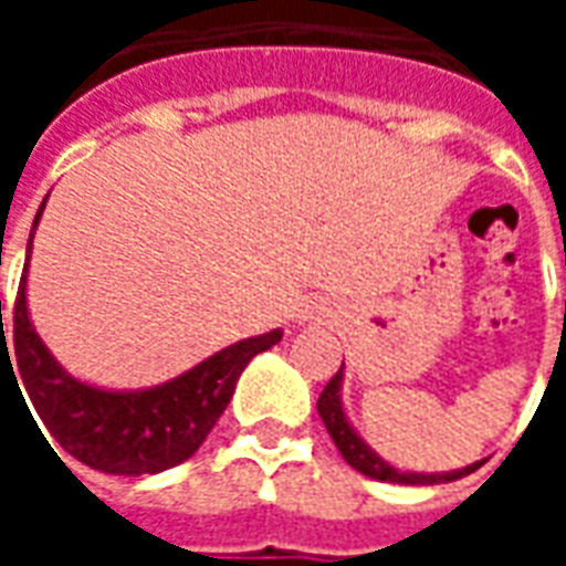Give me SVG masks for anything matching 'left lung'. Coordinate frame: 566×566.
<instances>
[{"label": "left lung", "mask_w": 566, "mask_h": 566, "mask_svg": "<svg viewBox=\"0 0 566 566\" xmlns=\"http://www.w3.org/2000/svg\"><path fill=\"white\" fill-rule=\"evenodd\" d=\"M339 385H343V367L339 373L327 381V388L321 391L318 397V416L327 427V433L336 442V449L343 451V458L352 467H355L357 473L369 475V479H379V482H400V485H437V482H454V479H461V475L473 473L479 463H470V467H463V470H454V473H400V470H394L391 463H385L373 449H367V442L357 437L352 424H348V418L343 412V403H339Z\"/></svg>", "instance_id": "8db88e82"}]
</instances>
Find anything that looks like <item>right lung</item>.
<instances>
[{"label":"right lung","instance_id":"add662e5","mask_svg":"<svg viewBox=\"0 0 566 566\" xmlns=\"http://www.w3.org/2000/svg\"><path fill=\"white\" fill-rule=\"evenodd\" d=\"M42 209L32 221V230L42 218ZM279 339L282 331L242 339L202 360L199 367L187 369L185 376L148 391H99L66 376V369L56 364L39 333L32 331L23 270L11 308V331L2 327L0 300V385L6 364L14 385L18 379L23 381L35 416L75 461L115 475L160 473L187 461L202 446L230 403L235 379L242 376L248 360Z\"/></svg>","mask_w":566,"mask_h":566}]
</instances>
